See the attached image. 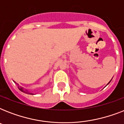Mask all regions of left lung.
<instances>
[{
  "label": "left lung",
  "mask_w": 124,
  "mask_h": 124,
  "mask_svg": "<svg viewBox=\"0 0 124 124\" xmlns=\"http://www.w3.org/2000/svg\"><path fill=\"white\" fill-rule=\"evenodd\" d=\"M111 80H112V79H111ZM111 80H110V81H109V82H111ZM109 82L108 83V84H107V85H108V84H109Z\"/></svg>",
  "instance_id": "left-lung-1"
}]
</instances>
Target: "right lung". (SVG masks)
Masks as SVG:
<instances>
[{"label": "right lung", "mask_w": 124, "mask_h": 124, "mask_svg": "<svg viewBox=\"0 0 124 124\" xmlns=\"http://www.w3.org/2000/svg\"><path fill=\"white\" fill-rule=\"evenodd\" d=\"M13 82H14L15 83H16L15 81H13ZM17 85H18V89H20V90L21 91H22V92H23V93H27V94H34L33 93H31L28 92V90H26V89H24L23 88V87H22L19 86V85H18V84H17Z\"/></svg>", "instance_id": "obj_1"}]
</instances>
